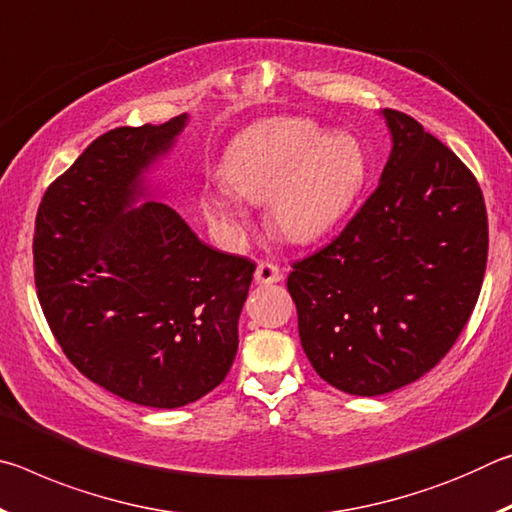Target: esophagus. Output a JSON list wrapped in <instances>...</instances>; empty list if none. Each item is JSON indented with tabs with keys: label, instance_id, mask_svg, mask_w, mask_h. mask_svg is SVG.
Wrapping results in <instances>:
<instances>
[{
	"label": "esophagus",
	"instance_id": "obj_1",
	"mask_svg": "<svg viewBox=\"0 0 512 512\" xmlns=\"http://www.w3.org/2000/svg\"><path fill=\"white\" fill-rule=\"evenodd\" d=\"M255 280L259 284H275L282 280V271L280 266L273 264V262H259L257 264V271H255Z\"/></svg>",
	"mask_w": 512,
	"mask_h": 512
}]
</instances>
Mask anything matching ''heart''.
I'll use <instances>...</instances> for the list:
<instances>
[{
  "mask_svg": "<svg viewBox=\"0 0 512 512\" xmlns=\"http://www.w3.org/2000/svg\"><path fill=\"white\" fill-rule=\"evenodd\" d=\"M366 176L368 155L357 137L302 117L259 121L230 142L221 160L225 187L248 203L268 200V228L291 244H311L334 230ZM231 195L205 192L201 205L219 228L239 232L248 214Z\"/></svg>",
  "mask_w": 512,
  "mask_h": 512,
  "instance_id": "obj_1",
  "label": "heart"
}]
</instances>
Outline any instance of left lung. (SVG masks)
<instances>
[{"mask_svg": "<svg viewBox=\"0 0 512 512\" xmlns=\"http://www.w3.org/2000/svg\"><path fill=\"white\" fill-rule=\"evenodd\" d=\"M375 192L287 289L311 366L350 395H384L452 350L479 300L488 212L474 173L400 110Z\"/></svg>", "mask_w": 512, "mask_h": 512, "instance_id": "8db88e82", "label": "left lung"}]
</instances>
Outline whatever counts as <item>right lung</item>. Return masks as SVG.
Listing matches in <instances>:
<instances>
[{
	"label": "right lung",
	"instance_id": "right-lung-1",
	"mask_svg": "<svg viewBox=\"0 0 512 512\" xmlns=\"http://www.w3.org/2000/svg\"><path fill=\"white\" fill-rule=\"evenodd\" d=\"M187 117L97 137L47 187L33 277L51 334L81 375L128 402L178 409L228 375L255 262L203 244L142 196V171Z\"/></svg>",
	"mask_w": 512,
	"mask_h": 512
}]
</instances>
